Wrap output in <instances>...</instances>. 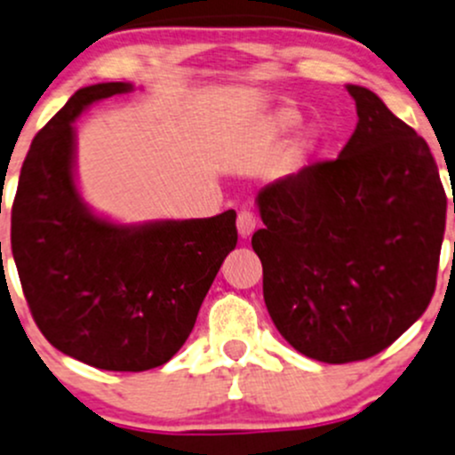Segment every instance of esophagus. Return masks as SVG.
Instances as JSON below:
<instances>
[{
  "mask_svg": "<svg viewBox=\"0 0 455 455\" xmlns=\"http://www.w3.org/2000/svg\"><path fill=\"white\" fill-rule=\"evenodd\" d=\"M255 228H257L255 213L243 209V212H240V215H237V233H240L242 237H248L252 231H255Z\"/></svg>",
  "mask_w": 455,
  "mask_h": 455,
  "instance_id": "34e87169",
  "label": "esophagus"
}]
</instances>
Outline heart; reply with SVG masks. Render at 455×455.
Masks as SVG:
<instances>
[{"mask_svg": "<svg viewBox=\"0 0 455 455\" xmlns=\"http://www.w3.org/2000/svg\"><path fill=\"white\" fill-rule=\"evenodd\" d=\"M299 124H300V113L294 111V108H283V111L275 117L276 132H288V131H291V128L299 126ZM314 146H315L314 132L303 135V140H300V148H303V150H312Z\"/></svg>", "mask_w": 455, "mask_h": 455, "instance_id": "b5f03b06", "label": "heart"}]
</instances>
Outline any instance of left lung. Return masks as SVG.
I'll return each mask as SVG.
<instances>
[{
	"mask_svg": "<svg viewBox=\"0 0 455 455\" xmlns=\"http://www.w3.org/2000/svg\"><path fill=\"white\" fill-rule=\"evenodd\" d=\"M347 89L360 122L340 156L261 189L252 235L272 323L327 364L377 355L423 315L447 215L427 141L372 91Z\"/></svg>",
	"mask_w": 455,
	"mask_h": 455,
	"instance_id": "1",
	"label": "left lung"
}]
</instances>
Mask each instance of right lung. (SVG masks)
<instances>
[{
    "mask_svg": "<svg viewBox=\"0 0 455 455\" xmlns=\"http://www.w3.org/2000/svg\"><path fill=\"white\" fill-rule=\"evenodd\" d=\"M132 84L76 91L36 132L12 203L11 246L36 327L65 355L140 372L183 347L224 257L235 212L119 227L89 212L74 185V119Z\"/></svg>",
    "mask_w": 455,
    "mask_h": 455,
    "instance_id": "obj_1",
    "label": "right lung"
}]
</instances>
